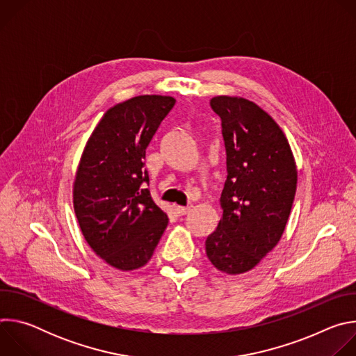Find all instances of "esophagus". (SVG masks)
I'll return each instance as SVG.
<instances>
[{
	"instance_id": "1",
	"label": "esophagus",
	"mask_w": 356,
	"mask_h": 356,
	"mask_svg": "<svg viewBox=\"0 0 356 356\" xmlns=\"http://www.w3.org/2000/svg\"><path fill=\"white\" fill-rule=\"evenodd\" d=\"M176 213L177 216H186L190 211V207H181V206H176Z\"/></svg>"
}]
</instances>
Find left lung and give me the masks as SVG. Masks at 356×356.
Returning a JSON list of instances; mask_svg holds the SVG:
<instances>
[{"label":"left lung","instance_id":"8db88e82","mask_svg":"<svg viewBox=\"0 0 356 356\" xmlns=\"http://www.w3.org/2000/svg\"><path fill=\"white\" fill-rule=\"evenodd\" d=\"M210 104L221 118L228 176L220 198L222 217L206 239V252L220 272L241 275L280 241L297 168L286 135L258 104L231 95H217Z\"/></svg>","mask_w":356,"mask_h":356}]
</instances>
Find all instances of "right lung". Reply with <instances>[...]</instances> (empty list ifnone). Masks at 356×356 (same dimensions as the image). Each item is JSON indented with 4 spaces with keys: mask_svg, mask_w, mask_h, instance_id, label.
<instances>
[{
    "mask_svg": "<svg viewBox=\"0 0 356 356\" xmlns=\"http://www.w3.org/2000/svg\"><path fill=\"white\" fill-rule=\"evenodd\" d=\"M170 95H136L115 104L90 135L73 183V207L84 239L110 266H145L169 218L146 187V147L173 108Z\"/></svg>",
    "mask_w": 356,
    "mask_h": 356,
    "instance_id": "right-lung-1",
    "label": "right lung"
}]
</instances>
